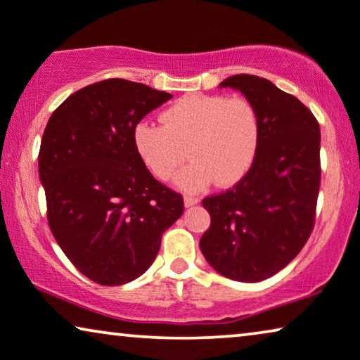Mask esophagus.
<instances>
[{
	"mask_svg": "<svg viewBox=\"0 0 360 360\" xmlns=\"http://www.w3.org/2000/svg\"><path fill=\"white\" fill-rule=\"evenodd\" d=\"M198 202H199V198H195V195H184L186 207H191V205H195Z\"/></svg>",
	"mask_w": 360,
	"mask_h": 360,
	"instance_id": "obj_1",
	"label": "esophagus"
}]
</instances>
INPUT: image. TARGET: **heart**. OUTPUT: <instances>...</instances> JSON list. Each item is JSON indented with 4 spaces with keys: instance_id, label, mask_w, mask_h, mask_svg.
<instances>
[{
    "instance_id": "b5f03b06",
    "label": "heart",
    "mask_w": 360,
    "mask_h": 360,
    "mask_svg": "<svg viewBox=\"0 0 360 360\" xmlns=\"http://www.w3.org/2000/svg\"><path fill=\"white\" fill-rule=\"evenodd\" d=\"M260 135V115L250 100L189 94L161 113V127L138 123L133 145L148 171L161 181L171 179L189 156L193 161L176 184L200 191L212 181L222 188L238 183L255 161Z\"/></svg>"
}]
</instances>
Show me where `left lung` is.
<instances>
[{"label": "left lung", "mask_w": 360, "mask_h": 360, "mask_svg": "<svg viewBox=\"0 0 360 360\" xmlns=\"http://www.w3.org/2000/svg\"><path fill=\"white\" fill-rule=\"evenodd\" d=\"M237 89L260 115V146L250 171L202 205L210 227L200 237L209 265L230 280L255 283L288 265L313 232L321 186L319 123L311 110L270 80L238 74Z\"/></svg>", "instance_id": "8db88e82"}]
</instances>
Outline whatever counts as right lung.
<instances>
[{
    "label": "right lung",
    "mask_w": 360,
    "mask_h": 360,
    "mask_svg": "<svg viewBox=\"0 0 360 360\" xmlns=\"http://www.w3.org/2000/svg\"><path fill=\"white\" fill-rule=\"evenodd\" d=\"M171 97L108 79L72 94L46 124L39 177L47 222L72 265L98 285L141 276L184 212L183 195L155 179L133 145L136 124Z\"/></svg>",
    "instance_id": "right-lung-1"
}]
</instances>
